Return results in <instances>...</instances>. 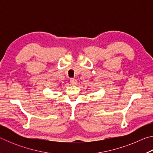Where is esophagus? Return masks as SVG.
Returning <instances> with one entry per match:
<instances>
[{"mask_svg": "<svg viewBox=\"0 0 153 153\" xmlns=\"http://www.w3.org/2000/svg\"><path fill=\"white\" fill-rule=\"evenodd\" d=\"M70 83L71 85H76V83H77V80L76 79H74V78H71L70 79Z\"/></svg>", "mask_w": 153, "mask_h": 153, "instance_id": "34e87169", "label": "esophagus"}]
</instances>
